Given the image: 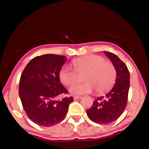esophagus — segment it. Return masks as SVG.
<instances>
[{"label": "esophagus", "instance_id": "34e87169", "mask_svg": "<svg viewBox=\"0 0 149 149\" xmlns=\"http://www.w3.org/2000/svg\"><path fill=\"white\" fill-rule=\"evenodd\" d=\"M73 99H74V100H80V99H82V97H80V96H74V97H73Z\"/></svg>", "mask_w": 149, "mask_h": 149}]
</instances>
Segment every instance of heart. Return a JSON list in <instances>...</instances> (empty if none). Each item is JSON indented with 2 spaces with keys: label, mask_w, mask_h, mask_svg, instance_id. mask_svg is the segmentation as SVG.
<instances>
[{
  "label": "heart",
  "mask_w": 149,
  "mask_h": 149,
  "mask_svg": "<svg viewBox=\"0 0 149 149\" xmlns=\"http://www.w3.org/2000/svg\"><path fill=\"white\" fill-rule=\"evenodd\" d=\"M74 69L63 66L59 71V78L64 85H72L79 79L78 73H86V82L82 84H74L70 88L73 95L91 93L96 90L97 93L108 91L113 85L116 79V69L111 62L107 61L103 57L97 54L77 58L72 61Z\"/></svg>",
  "instance_id": "obj_1"
}]
</instances>
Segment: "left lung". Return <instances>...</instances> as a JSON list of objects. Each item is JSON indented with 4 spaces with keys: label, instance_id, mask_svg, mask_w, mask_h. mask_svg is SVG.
I'll use <instances>...</instances> for the list:
<instances>
[{
    "label": "left lung",
    "instance_id": "1",
    "mask_svg": "<svg viewBox=\"0 0 149 149\" xmlns=\"http://www.w3.org/2000/svg\"><path fill=\"white\" fill-rule=\"evenodd\" d=\"M104 53L116 67L117 76L111 90L104 97L96 99L87 110L89 118L98 124L111 123L121 116L127 105L130 88V72L125 64L113 53Z\"/></svg>",
    "mask_w": 149,
    "mask_h": 149
}]
</instances>
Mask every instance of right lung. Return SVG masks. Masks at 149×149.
<instances>
[{"label":"right lung","instance_id":"1","mask_svg":"<svg viewBox=\"0 0 149 149\" xmlns=\"http://www.w3.org/2000/svg\"><path fill=\"white\" fill-rule=\"evenodd\" d=\"M66 58L57 54H43L31 59L21 75L19 95L31 120L42 127H50L64 119L72 97L54 99L68 93L60 83L59 71Z\"/></svg>","mask_w":149,"mask_h":149}]
</instances>
